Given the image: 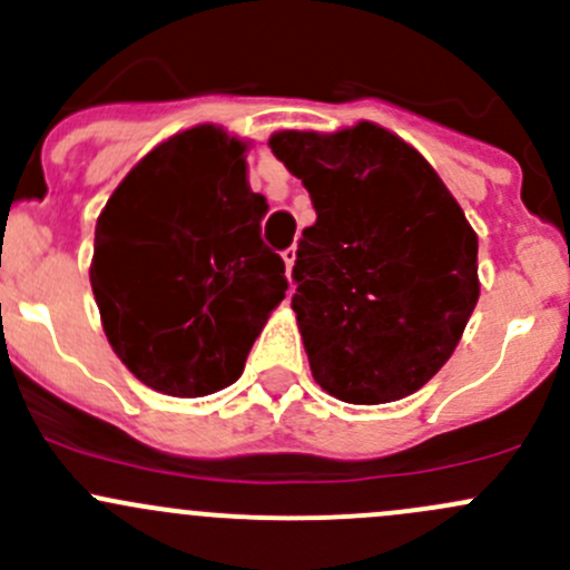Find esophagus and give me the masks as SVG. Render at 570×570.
<instances>
[{
  "label": "esophagus",
  "instance_id": "34e87169",
  "mask_svg": "<svg viewBox=\"0 0 570 570\" xmlns=\"http://www.w3.org/2000/svg\"><path fill=\"white\" fill-rule=\"evenodd\" d=\"M281 258H284V264H286V275H289V278H292V267H295L297 248H286V250H281Z\"/></svg>",
  "mask_w": 570,
  "mask_h": 570
}]
</instances>
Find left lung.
Instances as JSON below:
<instances>
[{"label":"left lung","mask_w":570,"mask_h":570,"mask_svg":"<svg viewBox=\"0 0 570 570\" xmlns=\"http://www.w3.org/2000/svg\"><path fill=\"white\" fill-rule=\"evenodd\" d=\"M269 148L317 212L292 267L314 381L355 405L419 392L480 297L463 209L416 148L370 120L336 135L275 131Z\"/></svg>","instance_id":"left-lung-1"}]
</instances>
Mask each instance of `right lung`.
<instances>
[{"label": "right lung", "instance_id": "obj_1", "mask_svg": "<svg viewBox=\"0 0 570 570\" xmlns=\"http://www.w3.org/2000/svg\"><path fill=\"white\" fill-rule=\"evenodd\" d=\"M264 195L245 142L195 126L140 159L96 223L90 286L131 375L170 396H206L243 375L286 297L284 258L262 239Z\"/></svg>", "mask_w": 570, "mask_h": 570}]
</instances>
